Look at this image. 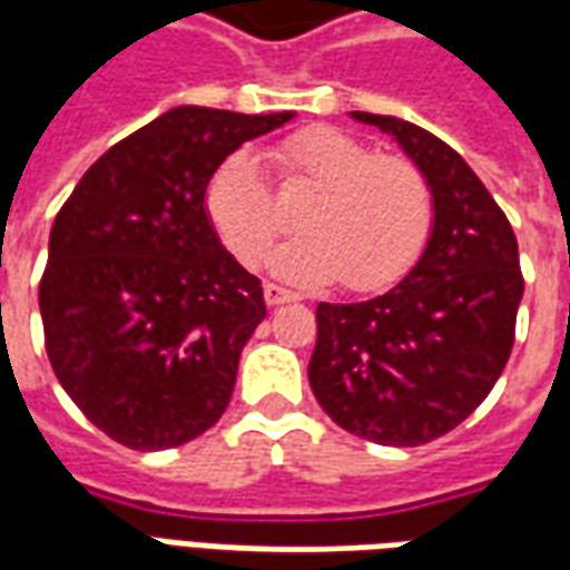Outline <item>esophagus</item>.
<instances>
[{"instance_id":"esophagus-1","label":"esophagus","mask_w":570,"mask_h":570,"mask_svg":"<svg viewBox=\"0 0 570 570\" xmlns=\"http://www.w3.org/2000/svg\"><path fill=\"white\" fill-rule=\"evenodd\" d=\"M262 296H265V302H268V305H284V302H296V298H298L293 289H286V286L274 284V281H268V284H265Z\"/></svg>"}]
</instances>
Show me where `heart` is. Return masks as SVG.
I'll return each mask as SVG.
<instances>
[{
	"mask_svg": "<svg viewBox=\"0 0 570 570\" xmlns=\"http://www.w3.org/2000/svg\"><path fill=\"white\" fill-rule=\"evenodd\" d=\"M284 188H314L298 213L305 232L289 240L274 268L293 281H326L366 293L406 272L433 223V186L419 161L372 151L345 130L311 125L272 146ZM207 213L225 247L244 265L268 256L284 232V213L249 151H232L207 186Z\"/></svg>",
	"mask_w": 570,
	"mask_h": 570,
	"instance_id": "b5f03b06",
	"label": "heart"
}]
</instances>
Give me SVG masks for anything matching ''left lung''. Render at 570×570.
Here are the masks:
<instances>
[{
	"label": "left lung",
	"instance_id": "obj_1",
	"mask_svg": "<svg viewBox=\"0 0 570 570\" xmlns=\"http://www.w3.org/2000/svg\"><path fill=\"white\" fill-rule=\"evenodd\" d=\"M387 130L433 186L419 265L382 296L317 305L311 391L347 433L382 445L440 440L489 396L510 360L525 289L510 219L458 151L403 118Z\"/></svg>",
	"mask_w": 570,
	"mask_h": 570
}]
</instances>
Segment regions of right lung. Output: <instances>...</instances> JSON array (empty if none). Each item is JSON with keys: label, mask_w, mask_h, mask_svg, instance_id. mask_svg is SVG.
<instances>
[{"label": "right lung", "mask_w": 570, "mask_h": 570, "mask_svg": "<svg viewBox=\"0 0 570 570\" xmlns=\"http://www.w3.org/2000/svg\"><path fill=\"white\" fill-rule=\"evenodd\" d=\"M289 118L170 109L100 155L57 213L39 281L45 351L109 440L158 452L223 419L265 298L219 244L204 191L240 142Z\"/></svg>", "instance_id": "obj_1"}]
</instances>
